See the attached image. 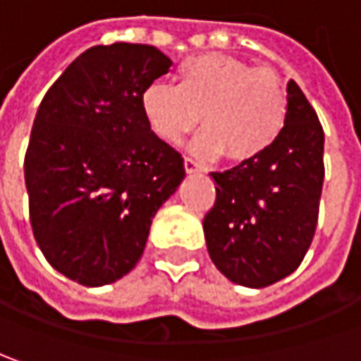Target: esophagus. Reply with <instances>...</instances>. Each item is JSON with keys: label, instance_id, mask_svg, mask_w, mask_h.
<instances>
[{"label": "esophagus", "instance_id": "1", "mask_svg": "<svg viewBox=\"0 0 361 361\" xmlns=\"http://www.w3.org/2000/svg\"><path fill=\"white\" fill-rule=\"evenodd\" d=\"M183 167H185V171H188V173H197V171H202V167H200L194 159H190V157H185V159H183Z\"/></svg>", "mask_w": 361, "mask_h": 361}]
</instances>
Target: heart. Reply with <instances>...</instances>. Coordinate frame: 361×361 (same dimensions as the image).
<instances>
[{
	"instance_id": "1",
	"label": "heart",
	"mask_w": 361,
	"mask_h": 361,
	"mask_svg": "<svg viewBox=\"0 0 361 361\" xmlns=\"http://www.w3.org/2000/svg\"><path fill=\"white\" fill-rule=\"evenodd\" d=\"M289 97L271 68L226 54L188 58L178 85L153 82L141 94V111L151 131L176 145L202 121L204 131L190 151L197 157L250 161L279 139L287 121Z\"/></svg>"
}]
</instances>
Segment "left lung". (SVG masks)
<instances>
[{
	"instance_id": "1",
	"label": "left lung",
	"mask_w": 361,
	"mask_h": 361,
	"mask_svg": "<svg viewBox=\"0 0 361 361\" xmlns=\"http://www.w3.org/2000/svg\"><path fill=\"white\" fill-rule=\"evenodd\" d=\"M287 121L257 159L216 171V204L204 236L216 269L236 285L262 289L289 276L311 246L323 188V129L295 80Z\"/></svg>"
}]
</instances>
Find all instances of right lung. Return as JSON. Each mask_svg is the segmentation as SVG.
I'll use <instances>...</instances> for the list:
<instances>
[{
  "mask_svg": "<svg viewBox=\"0 0 361 361\" xmlns=\"http://www.w3.org/2000/svg\"><path fill=\"white\" fill-rule=\"evenodd\" d=\"M171 64L147 44L92 46L39 102L24 161L30 222L46 260L85 287L133 271L153 216L185 178L141 111Z\"/></svg>",
  "mask_w": 361,
  "mask_h": 361,
  "instance_id": "add662e5",
  "label": "right lung"
}]
</instances>
